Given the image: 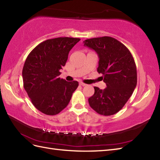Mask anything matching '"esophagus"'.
<instances>
[{
  "mask_svg": "<svg viewBox=\"0 0 160 160\" xmlns=\"http://www.w3.org/2000/svg\"><path fill=\"white\" fill-rule=\"evenodd\" d=\"M79 84H80V86H82V87H84V86H86V85H87L85 83H83L82 82H80Z\"/></svg>",
  "mask_w": 160,
  "mask_h": 160,
  "instance_id": "1",
  "label": "esophagus"
}]
</instances>
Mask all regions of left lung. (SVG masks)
I'll list each match as a JSON object with an SVG mask.
<instances>
[{"instance_id": "obj_1", "label": "left lung", "mask_w": 160, "mask_h": 160, "mask_svg": "<svg viewBox=\"0 0 160 160\" xmlns=\"http://www.w3.org/2000/svg\"><path fill=\"white\" fill-rule=\"evenodd\" d=\"M84 46L98 54V72L106 88L95 87V92L88 98L89 105L98 114L110 116L118 112L128 101L137 84L134 60L127 47L111 37L85 40Z\"/></svg>"}]
</instances>
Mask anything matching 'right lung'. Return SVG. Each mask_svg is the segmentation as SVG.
<instances>
[{"instance_id":"1","label":"right lung","mask_w":160,"mask_h":160,"mask_svg":"<svg viewBox=\"0 0 160 160\" xmlns=\"http://www.w3.org/2000/svg\"><path fill=\"white\" fill-rule=\"evenodd\" d=\"M79 38H58L39 43L28 54L22 69L24 88L37 109L55 115L68 105L77 81L61 79L60 70Z\"/></svg>"}]
</instances>
